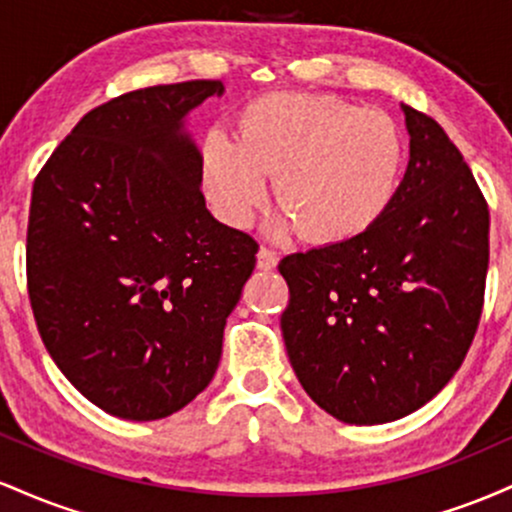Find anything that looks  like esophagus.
Wrapping results in <instances>:
<instances>
[{
    "label": "esophagus",
    "instance_id": "esophagus-1",
    "mask_svg": "<svg viewBox=\"0 0 512 512\" xmlns=\"http://www.w3.org/2000/svg\"><path fill=\"white\" fill-rule=\"evenodd\" d=\"M276 262H279V257H276L274 250L260 248V252H257V269H262V272H272Z\"/></svg>",
    "mask_w": 512,
    "mask_h": 512
}]
</instances>
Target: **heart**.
<instances>
[{"instance_id": "b5f03b06", "label": "heart", "mask_w": 512, "mask_h": 512, "mask_svg": "<svg viewBox=\"0 0 512 512\" xmlns=\"http://www.w3.org/2000/svg\"><path fill=\"white\" fill-rule=\"evenodd\" d=\"M407 146L383 110L325 93H269L248 103L236 142L209 134L202 180L209 202L245 226L272 175L276 207L298 236L317 245L366 233L395 199Z\"/></svg>"}]
</instances>
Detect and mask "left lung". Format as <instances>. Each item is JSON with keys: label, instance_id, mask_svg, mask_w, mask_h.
Wrapping results in <instances>:
<instances>
[{"label": "left lung", "instance_id": "obj_1", "mask_svg": "<svg viewBox=\"0 0 512 512\" xmlns=\"http://www.w3.org/2000/svg\"><path fill=\"white\" fill-rule=\"evenodd\" d=\"M409 166L361 236L284 257L281 334L310 399L344 424L402 419L450 383L484 305L489 207L433 117L402 105Z\"/></svg>", "mask_w": 512, "mask_h": 512}]
</instances>
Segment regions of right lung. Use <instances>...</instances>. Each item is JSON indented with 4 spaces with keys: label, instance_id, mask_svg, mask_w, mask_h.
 Listing matches in <instances>:
<instances>
[{
    "label": "right lung",
    "instance_id": "add662e5",
    "mask_svg": "<svg viewBox=\"0 0 512 512\" xmlns=\"http://www.w3.org/2000/svg\"><path fill=\"white\" fill-rule=\"evenodd\" d=\"M221 81L139 88L98 105L33 182L28 296L52 361L129 421L190 404L219 368L257 243L209 214L185 117Z\"/></svg>",
    "mask_w": 512,
    "mask_h": 512
}]
</instances>
